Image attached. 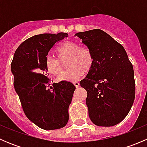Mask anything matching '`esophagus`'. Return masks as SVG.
Returning a JSON list of instances; mask_svg holds the SVG:
<instances>
[{"label":"esophagus","instance_id":"34e87169","mask_svg":"<svg viewBox=\"0 0 147 147\" xmlns=\"http://www.w3.org/2000/svg\"><path fill=\"white\" fill-rule=\"evenodd\" d=\"M74 84H75V86L77 87V88H78V87H79V86H80V83L78 82H74Z\"/></svg>","mask_w":147,"mask_h":147}]
</instances>
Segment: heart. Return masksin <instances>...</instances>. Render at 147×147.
Listing matches in <instances>:
<instances>
[{
    "mask_svg": "<svg viewBox=\"0 0 147 147\" xmlns=\"http://www.w3.org/2000/svg\"><path fill=\"white\" fill-rule=\"evenodd\" d=\"M57 53L61 60H67V67L70 68L58 77L59 81L75 82L82 76L84 72L91 70L94 65V57L90 49L80 47L76 42H66L57 48ZM45 68L52 75H60L63 67L60 60L47 55L45 62Z\"/></svg>",
    "mask_w": 147,
    "mask_h": 147,
    "instance_id": "heart-1",
    "label": "heart"
}]
</instances>
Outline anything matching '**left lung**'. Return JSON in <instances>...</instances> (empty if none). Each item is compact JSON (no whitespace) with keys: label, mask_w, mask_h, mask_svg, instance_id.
<instances>
[{"label":"left lung","mask_w":147,"mask_h":147,"mask_svg":"<svg viewBox=\"0 0 147 147\" xmlns=\"http://www.w3.org/2000/svg\"><path fill=\"white\" fill-rule=\"evenodd\" d=\"M75 36L90 49L94 65L80 86L87 92L86 105L93 124L112 127L129 112L135 97L134 69L124 47L100 29Z\"/></svg>","instance_id":"1"}]
</instances>
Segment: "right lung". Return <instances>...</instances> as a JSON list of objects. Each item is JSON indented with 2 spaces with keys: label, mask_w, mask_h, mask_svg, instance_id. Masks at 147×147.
<instances>
[{
  "label": "right lung",
  "mask_w": 147,
  "mask_h": 147,
  "mask_svg": "<svg viewBox=\"0 0 147 147\" xmlns=\"http://www.w3.org/2000/svg\"><path fill=\"white\" fill-rule=\"evenodd\" d=\"M67 37L66 32L34 35L16 50L11 63L14 88L28 119L45 130L64 127L69 120L68 109L75 86L61 81L50 85L45 58L50 49Z\"/></svg>",
  "instance_id": "obj_1"
}]
</instances>
